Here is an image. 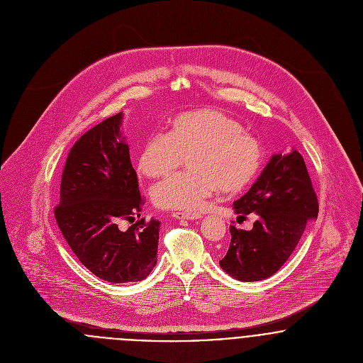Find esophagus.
Segmentation results:
<instances>
[{"label":"esophagus","mask_w":363,"mask_h":363,"mask_svg":"<svg viewBox=\"0 0 363 363\" xmlns=\"http://www.w3.org/2000/svg\"><path fill=\"white\" fill-rule=\"evenodd\" d=\"M172 216H174L176 219H199L201 218V213H197V212H180V211H176L172 213Z\"/></svg>","instance_id":"esophagus-1"}]
</instances>
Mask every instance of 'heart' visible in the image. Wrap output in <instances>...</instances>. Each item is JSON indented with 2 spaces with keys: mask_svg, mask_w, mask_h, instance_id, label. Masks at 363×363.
Instances as JSON below:
<instances>
[{
  "mask_svg": "<svg viewBox=\"0 0 363 363\" xmlns=\"http://www.w3.org/2000/svg\"><path fill=\"white\" fill-rule=\"evenodd\" d=\"M184 156L190 170L173 174L152 189V201L162 209L196 211L219 189L238 193L259 174L262 148L242 123L216 108L177 114L169 134L156 133L144 143L138 172L155 179L173 172Z\"/></svg>",
  "mask_w": 363,
  "mask_h": 363,
  "instance_id": "1",
  "label": "heart"
}]
</instances>
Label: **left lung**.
<instances>
[{
  "label": "left lung",
  "mask_w": 363,
  "mask_h": 363,
  "mask_svg": "<svg viewBox=\"0 0 363 363\" xmlns=\"http://www.w3.org/2000/svg\"><path fill=\"white\" fill-rule=\"evenodd\" d=\"M240 216L256 212L252 230L230 226V245L219 261L222 269L243 282L274 275L291 257L318 201L302 155H272L257 182L233 204Z\"/></svg>",
  "instance_id": "8db88e82"
}]
</instances>
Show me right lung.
Masks as SVG:
<instances>
[{
  "instance_id": "obj_1",
  "label": "right lung",
  "mask_w": 363,
  "mask_h": 363,
  "mask_svg": "<svg viewBox=\"0 0 363 363\" xmlns=\"http://www.w3.org/2000/svg\"><path fill=\"white\" fill-rule=\"evenodd\" d=\"M123 114L106 118L71 148L61 174L57 225L78 259L111 284L147 278L156 264L159 225L145 218L121 229L144 206L130 150L121 137Z\"/></svg>"
}]
</instances>
